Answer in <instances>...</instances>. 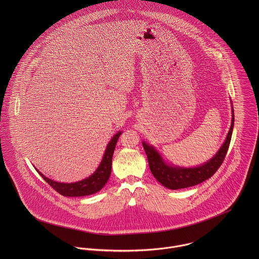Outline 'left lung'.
<instances>
[{
	"label": "left lung",
	"mask_w": 259,
	"mask_h": 259,
	"mask_svg": "<svg viewBox=\"0 0 259 259\" xmlns=\"http://www.w3.org/2000/svg\"><path fill=\"white\" fill-rule=\"evenodd\" d=\"M234 124V113L232 108V119L226 140L217 154L205 163L196 167L171 166L163 160L158 151L143 142L145 151L148 155V165L151 174L158 183L170 189H181L201 184L211 178L222 165L229 148Z\"/></svg>",
	"instance_id": "obj_1"
}]
</instances>
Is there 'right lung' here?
<instances>
[{
	"label": "right lung",
	"instance_id": "1",
	"mask_svg": "<svg viewBox=\"0 0 259 259\" xmlns=\"http://www.w3.org/2000/svg\"><path fill=\"white\" fill-rule=\"evenodd\" d=\"M121 135V132H118L115 134L111 142L109 143L106 152L104 154V157L101 161V164L97 168V170L88 179L82 180L77 183H73V184H63V183H57L55 181H52L45 177L41 172L38 170L37 171L39 174V176L51 185L56 191H58L60 194L64 196H85L90 195L93 193L98 192L101 190L107 182L110 179L111 172V159H112V154L114 151V148L116 146L117 140L119 136Z\"/></svg>",
	"mask_w": 259,
	"mask_h": 259
}]
</instances>
